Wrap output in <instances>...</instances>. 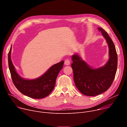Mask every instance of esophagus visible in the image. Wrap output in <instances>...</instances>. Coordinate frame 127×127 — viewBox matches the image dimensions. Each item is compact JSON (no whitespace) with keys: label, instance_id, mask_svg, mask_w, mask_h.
I'll return each mask as SVG.
<instances>
[{"label":"esophagus","instance_id":"esophagus-1","mask_svg":"<svg viewBox=\"0 0 127 127\" xmlns=\"http://www.w3.org/2000/svg\"><path fill=\"white\" fill-rule=\"evenodd\" d=\"M70 63V60L68 59H66L65 60V62H64L65 65H69Z\"/></svg>","mask_w":127,"mask_h":127}]
</instances>
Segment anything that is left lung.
Masks as SVG:
<instances>
[{"mask_svg":"<svg viewBox=\"0 0 127 127\" xmlns=\"http://www.w3.org/2000/svg\"><path fill=\"white\" fill-rule=\"evenodd\" d=\"M105 38L109 47L110 58L103 66L93 69L76 54L72 57L71 67L76 86L79 92L86 96H93L100 95L110 87L117 69L118 56L115 46L108 34L102 28H98Z\"/></svg>","mask_w":127,"mask_h":127,"instance_id":"8db88e82","label":"left lung"}]
</instances>
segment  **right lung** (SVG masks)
Instances as JSON below:
<instances>
[{
	"mask_svg": "<svg viewBox=\"0 0 127 127\" xmlns=\"http://www.w3.org/2000/svg\"><path fill=\"white\" fill-rule=\"evenodd\" d=\"M11 47L8 55V66L12 82L23 95L34 99H41L49 95L55 85L56 80L62 69L64 61L52 66L41 77L33 80L24 79L17 74L10 58Z\"/></svg>",
	"mask_w": 127,
	"mask_h": 127,
	"instance_id": "1",
	"label": "right lung"
}]
</instances>
